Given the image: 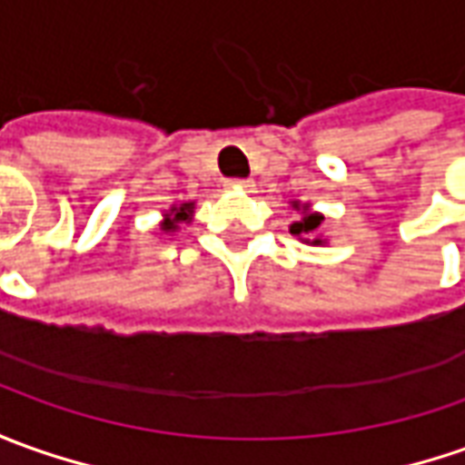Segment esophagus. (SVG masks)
I'll return each instance as SVG.
<instances>
[{
	"label": "esophagus",
	"mask_w": 465,
	"mask_h": 465,
	"mask_svg": "<svg viewBox=\"0 0 465 465\" xmlns=\"http://www.w3.org/2000/svg\"><path fill=\"white\" fill-rule=\"evenodd\" d=\"M229 185L232 188H239V191H246V193H252L254 191V180H229Z\"/></svg>",
	"instance_id": "obj_1"
}]
</instances>
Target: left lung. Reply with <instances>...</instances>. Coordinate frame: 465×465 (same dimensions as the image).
<instances>
[{
	"mask_svg": "<svg viewBox=\"0 0 465 465\" xmlns=\"http://www.w3.org/2000/svg\"><path fill=\"white\" fill-rule=\"evenodd\" d=\"M292 208L302 213V219L295 221V223L290 226V233H292V236H300L305 244H312V246L325 244V239L315 236V232H318V229H321V223H323V213L311 211V203H300V201H292Z\"/></svg>",
	"mask_w": 465,
	"mask_h": 465,
	"instance_id": "left-lung-1",
	"label": "left lung"
}]
</instances>
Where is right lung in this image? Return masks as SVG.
<instances>
[{
    "mask_svg": "<svg viewBox=\"0 0 465 465\" xmlns=\"http://www.w3.org/2000/svg\"><path fill=\"white\" fill-rule=\"evenodd\" d=\"M193 208L195 203H180V206H170V211L165 213V221L160 223L163 232H178L180 223H188L193 216Z\"/></svg>",
    "mask_w": 465,
    "mask_h": 465,
    "instance_id": "add662e5",
    "label": "right lung"
}]
</instances>
